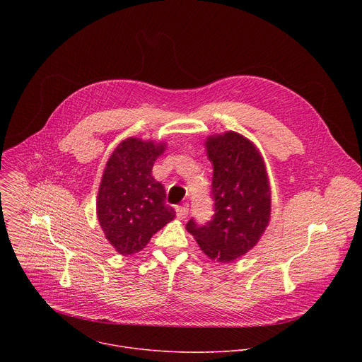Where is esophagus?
I'll return each mask as SVG.
<instances>
[{
    "instance_id": "obj_1",
    "label": "esophagus",
    "mask_w": 362,
    "mask_h": 362,
    "mask_svg": "<svg viewBox=\"0 0 362 362\" xmlns=\"http://www.w3.org/2000/svg\"><path fill=\"white\" fill-rule=\"evenodd\" d=\"M176 215L179 219H185L189 215V204H183V206H177L176 208Z\"/></svg>"
}]
</instances>
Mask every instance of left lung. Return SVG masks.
Instances as JSON below:
<instances>
[{"mask_svg": "<svg viewBox=\"0 0 362 362\" xmlns=\"http://www.w3.org/2000/svg\"><path fill=\"white\" fill-rule=\"evenodd\" d=\"M214 165L215 215L204 225H186L200 249L222 264L235 261L261 239L271 219V189L267 168L255 144L235 132L206 140Z\"/></svg>", "mask_w": 362, "mask_h": 362, "instance_id": "1", "label": "left lung"}]
</instances>
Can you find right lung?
Masks as SVG:
<instances>
[{"label":"right lung","instance_id":"add662e5","mask_svg":"<svg viewBox=\"0 0 362 362\" xmlns=\"http://www.w3.org/2000/svg\"><path fill=\"white\" fill-rule=\"evenodd\" d=\"M165 146L129 137L115 148L103 173L97 219L120 255L141 250L176 216L172 206L166 204L163 185L151 176L154 160L165 151Z\"/></svg>","mask_w":362,"mask_h":362}]
</instances>
